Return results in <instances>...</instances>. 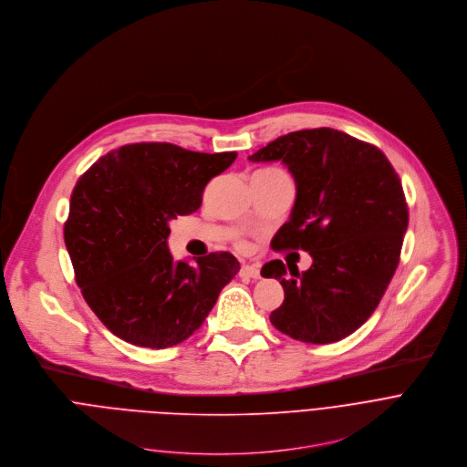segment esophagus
Instances as JSON below:
<instances>
[{
    "mask_svg": "<svg viewBox=\"0 0 467 467\" xmlns=\"http://www.w3.org/2000/svg\"><path fill=\"white\" fill-rule=\"evenodd\" d=\"M239 275L241 277H250V279H259L261 272H259L257 265H243L241 270H239Z\"/></svg>",
    "mask_w": 467,
    "mask_h": 467,
    "instance_id": "esophagus-1",
    "label": "esophagus"
}]
</instances>
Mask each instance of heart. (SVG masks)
Returning a JSON list of instances; mask_svg holds the SVG:
<instances>
[{"label":"heart","instance_id":"heart-1","mask_svg":"<svg viewBox=\"0 0 467 467\" xmlns=\"http://www.w3.org/2000/svg\"><path fill=\"white\" fill-rule=\"evenodd\" d=\"M265 171H277V169H265Z\"/></svg>","mask_w":467,"mask_h":467}]
</instances>
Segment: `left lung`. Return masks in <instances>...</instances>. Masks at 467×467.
<instances>
[{
    "label": "left lung",
    "instance_id": "8db88e82",
    "mask_svg": "<svg viewBox=\"0 0 467 467\" xmlns=\"http://www.w3.org/2000/svg\"><path fill=\"white\" fill-rule=\"evenodd\" d=\"M275 160L295 176L296 202L270 246L306 250L313 265L290 266L291 278L284 261L263 265L261 275L285 291L270 322L302 342L342 340L376 311L398 268L409 226L401 180L376 145L327 127L279 136L250 156Z\"/></svg>",
    "mask_w": 467,
    "mask_h": 467
}]
</instances>
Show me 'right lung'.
I'll use <instances>...</instances> for the list:
<instances>
[{
  "label": "right lung",
  "instance_id": "add662e5",
  "mask_svg": "<svg viewBox=\"0 0 467 467\" xmlns=\"http://www.w3.org/2000/svg\"><path fill=\"white\" fill-rule=\"evenodd\" d=\"M237 152L132 143L101 156L77 182L64 241L77 285L119 338L163 349L192 337L239 272L230 252L172 261L169 223L202 204L206 183Z\"/></svg>",
  "mask_w": 467,
  "mask_h": 467
}]
</instances>
